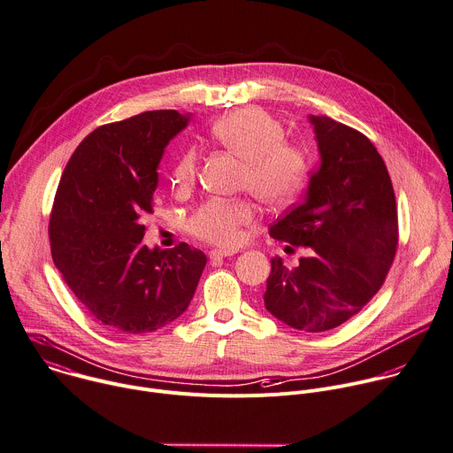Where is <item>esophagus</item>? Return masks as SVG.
<instances>
[{
    "label": "esophagus",
    "mask_w": 453,
    "mask_h": 453,
    "mask_svg": "<svg viewBox=\"0 0 453 453\" xmlns=\"http://www.w3.org/2000/svg\"><path fill=\"white\" fill-rule=\"evenodd\" d=\"M234 250H224V249H215L210 252V259L215 261V259H222V257H227V256H233Z\"/></svg>",
    "instance_id": "esophagus-1"
}]
</instances>
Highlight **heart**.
Listing matches in <instances>:
<instances>
[{"instance_id": "b5f03b06", "label": "heart", "mask_w": 453, "mask_h": 453, "mask_svg": "<svg viewBox=\"0 0 453 453\" xmlns=\"http://www.w3.org/2000/svg\"><path fill=\"white\" fill-rule=\"evenodd\" d=\"M210 138L243 162L242 188L259 203L279 208L291 203L306 187L311 157L293 142H286L282 124L259 108H238L217 119ZM197 180V155L185 149L178 157L171 183L176 192H188ZM249 199H211L188 220V231L211 245L233 249L243 242V227L254 219Z\"/></svg>"}]
</instances>
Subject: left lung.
Listing matches in <instances>:
<instances>
[{
	"mask_svg": "<svg viewBox=\"0 0 453 453\" xmlns=\"http://www.w3.org/2000/svg\"><path fill=\"white\" fill-rule=\"evenodd\" d=\"M320 169L303 203L270 226V236L304 247L286 268L272 259L266 311L303 333H324L356 317L380 289L398 245L396 201L382 157L357 129L310 115Z\"/></svg>",
	"mask_w": 453,
	"mask_h": 453,
	"instance_id": "8db88e82",
	"label": "left lung"
}]
</instances>
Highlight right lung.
Instances as JSON below:
<instances>
[{"label":"right lung","instance_id":"obj_1","mask_svg":"<svg viewBox=\"0 0 453 453\" xmlns=\"http://www.w3.org/2000/svg\"><path fill=\"white\" fill-rule=\"evenodd\" d=\"M188 120L153 110L99 126L62 174L50 217L53 261L83 308L117 333L174 322L206 266L204 252L185 242L169 250L142 243L164 150Z\"/></svg>","mask_w":453,"mask_h":453}]
</instances>
